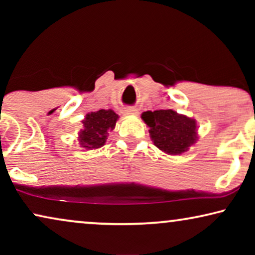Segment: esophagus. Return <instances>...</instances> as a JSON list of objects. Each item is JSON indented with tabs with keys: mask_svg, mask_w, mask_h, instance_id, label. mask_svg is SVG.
<instances>
[{
	"mask_svg": "<svg viewBox=\"0 0 255 255\" xmlns=\"http://www.w3.org/2000/svg\"><path fill=\"white\" fill-rule=\"evenodd\" d=\"M138 110L133 107H128L127 109L124 110V115H137Z\"/></svg>",
	"mask_w": 255,
	"mask_h": 255,
	"instance_id": "34e87169",
	"label": "esophagus"
}]
</instances>
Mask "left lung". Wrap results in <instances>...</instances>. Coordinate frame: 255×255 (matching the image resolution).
<instances>
[{
    "label": "left lung",
    "mask_w": 255,
    "mask_h": 255,
    "mask_svg": "<svg viewBox=\"0 0 255 255\" xmlns=\"http://www.w3.org/2000/svg\"><path fill=\"white\" fill-rule=\"evenodd\" d=\"M142 121L159 149L167 154H181L196 141V122L172 109L145 111Z\"/></svg>",
    "instance_id": "obj_1"
}]
</instances>
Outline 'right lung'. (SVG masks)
<instances>
[{
    "label": "right lung",
    "mask_w": 255,
    "mask_h": 255,
    "mask_svg": "<svg viewBox=\"0 0 255 255\" xmlns=\"http://www.w3.org/2000/svg\"><path fill=\"white\" fill-rule=\"evenodd\" d=\"M118 115L111 109H101L86 115L82 121L83 128L79 133L80 145L85 148H100L106 144L108 132L114 130Z\"/></svg>",
    "instance_id": "add662e5"
}]
</instances>
